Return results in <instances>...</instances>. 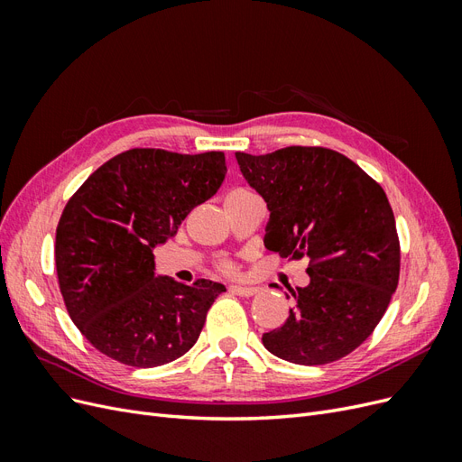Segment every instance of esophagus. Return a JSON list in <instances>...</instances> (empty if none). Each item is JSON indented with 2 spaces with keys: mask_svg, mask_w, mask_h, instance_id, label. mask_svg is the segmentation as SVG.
<instances>
[{
  "mask_svg": "<svg viewBox=\"0 0 462 462\" xmlns=\"http://www.w3.org/2000/svg\"><path fill=\"white\" fill-rule=\"evenodd\" d=\"M229 291L233 295H239V297H253L258 292L256 287H250V285H231Z\"/></svg>",
  "mask_w": 462,
  "mask_h": 462,
  "instance_id": "esophagus-1",
  "label": "esophagus"
}]
</instances>
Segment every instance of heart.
<instances>
[{
	"instance_id": "b5f03b06",
	"label": "heart",
	"mask_w": 462,
	"mask_h": 462,
	"mask_svg": "<svg viewBox=\"0 0 462 462\" xmlns=\"http://www.w3.org/2000/svg\"><path fill=\"white\" fill-rule=\"evenodd\" d=\"M223 270L229 272V270H233V265L231 263H223Z\"/></svg>"
}]
</instances>
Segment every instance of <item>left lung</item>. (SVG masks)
I'll return each mask as SVG.
<instances>
[{
  "label": "left lung",
  "mask_w": 462,
  "mask_h": 462,
  "mask_svg": "<svg viewBox=\"0 0 462 462\" xmlns=\"http://www.w3.org/2000/svg\"><path fill=\"white\" fill-rule=\"evenodd\" d=\"M235 158L268 204L265 248L309 260V285L289 289V318L262 335L263 346L302 366L353 353L380 324L399 283V236L383 189L343 153L319 146Z\"/></svg>",
  "instance_id": "obj_1"
}]
</instances>
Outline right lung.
<instances>
[{
    "label": "right lung",
    "instance_id": "obj_1",
    "mask_svg": "<svg viewBox=\"0 0 462 462\" xmlns=\"http://www.w3.org/2000/svg\"><path fill=\"white\" fill-rule=\"evenodd\" d=\"M223 152L133 148L111 158L67 202L55 231V268L73 324L106 356L153 368L199 341L226 285L156 275L153 248L226 179Z\"/></svg>",
    "mask_w": 462,
    "mask_h": 462
}]
</instances>
